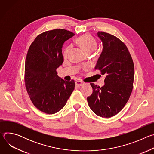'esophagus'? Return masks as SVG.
<instances>
[{
  "mask_svg": "<svg viewBox=\"0 0 154 154\" xmlns=\"http://www.w3.org/2000/svg\"><path fill=\"white\" fill-rule=\"evenodd\" d=\"M85 84V83L82 81H80V80H76L75 81V85L77 86H83V85Z\"/></svg>",
  "mask_w": 154,
  "mask_h": 154,
  "instance_id": "obj_1",
  "label": "esophagus"
}]
</instances>
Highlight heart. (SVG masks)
Wrapping results in <instances>:
<instances>
[{
  "mask_svg": "<svg viewBox=\"0 0 154 154\" xmlns=\"http://www.w3.org/2000/svg\"><path fill=\"white\" fill-rule=\"evenodd\" d=\"M75 41L87 53H90L94 51L97 46V43L96 39L91 35L87 33L77 38ZM71 48V47L69 45L66 48L64 51V56H66L68 54Z\"/></svg>",
  "mask_w": 154,
  "mask_h": 154,
  "instance_id": "obj_1",
  "label": "heart"
}]
</instances>
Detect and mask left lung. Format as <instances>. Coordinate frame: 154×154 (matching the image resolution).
Wrapping results in <instances>:
<instances>
[{
  "label": "left lung",
  "mask_w": 154,
  "mask_h": 154,
  "mask_svg": "<svg viewBox=\"0 0 154 154\" xmlns=\"http://www.w3.org/2000/svg\"><path fill=\"white\" fill-rule=\"evenodd\" d=\"M103 49L95 69L105 76L104 86L90 83L93 93L87 97L92 111L102 118H110L122 110L133 90L134 64L125 44L114 35L98 32Z\"/></svg>",
  "instance_id": "1"
}]
</instances>
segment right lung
I'll return each instance as SVG.
<instances>
[{
	"label": "right lung",
	"mask_w": 154,
	"mask_h": 154,
	"mask_svg": "<svg viewBox=\"0 0 154 154\" xmlns=\"http://www.w3.org/2000/svg\"><path fill=\"white\" fill-rule=\"evenodd\" d=\"M74 35L65 29L46 31L36 36L28 50L24 73L26 90L34 106L43 113L59 112L74 90V80L65 81L57 72L63 62V43Z\"/></svg>",
	"instance_id": "add662e5"
}]
</instances>
